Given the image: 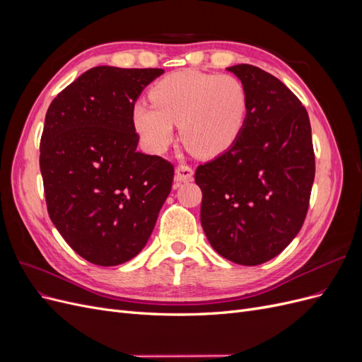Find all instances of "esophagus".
Masks as SVG:
<instances>
[{
  "label": "esophagus",
  "instance_id": "obj_1",
  "mask_svg": "<svg viewBox=\"0 0 362 362\" xmlns=\"http://www.w3.org/2000/svg\"><path fill=\"white\" fill-rule=\"evenodd\" d=\"M192 177H193V169L187 166V164H180V166L175 169V182H177V185L192 180Z\"/></svg>",
  "mask_w": 362,
  "mask_h": 362
}]
</instances>
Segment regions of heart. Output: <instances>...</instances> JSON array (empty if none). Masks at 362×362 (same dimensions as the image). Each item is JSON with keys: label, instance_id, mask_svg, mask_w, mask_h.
I'll list each match as a JSON object with an SVG mask.
<instances>
[{"label": "heart", "instance_id": "1", "mask_svg": "<svg viewBox=\"0 0 362 362\" xmlns=\"http://www.w3.org/2000/svg\"><path fill=\"white\" fill-rule=\"evenodd\" d=\"M152 103L139 100L131 108L134 129L152 154H163L180 124L190 151L214 157L231 148L245 127L247 92L233 75L181 71L161 78L151 90Z\"/></svg>", "mask_w": 362, "mask_h": 362}]
</instances>
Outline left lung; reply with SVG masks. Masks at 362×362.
Segmentation results:
<instances>
[{
	"label": "left lung",
	"instance_id": "1",
	"mask_svg": "<svg viewBox=\"0 0 362 362\" xmlns=\"http://www.w3.org/2000/svg\"><path fill=\"white\" fill-rule=\"evenodd\" d=\"M247 92L245 127L231 148L196 169L201 223L218 255L258 266L298 235L315 175L306 108L276 76L252 64L226 68Z\"/></svg>",
	"mask_w": 362,
	"mask_h": 362
}]
</instances>
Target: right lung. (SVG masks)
I'll return each mask as SVG.
<instances>
[{
	"mask_svg": "<svg viewBox=\"0 0 362 362\" xmlns=\"http://www.w3.org/2000/svg\"><path fill=\"white\" fill-rule=\"evenodd\" d=\"M163 69L96 66L51 103L40 139L48 214L66 243L96 266L145 247L172 189L173 166L137 151L131 108Z\"/></svg>",
	"mask_w": 362,
	"mask_h": 362,
	"instance_id": "1",
	"label": "right lung"
}]
</instances>
